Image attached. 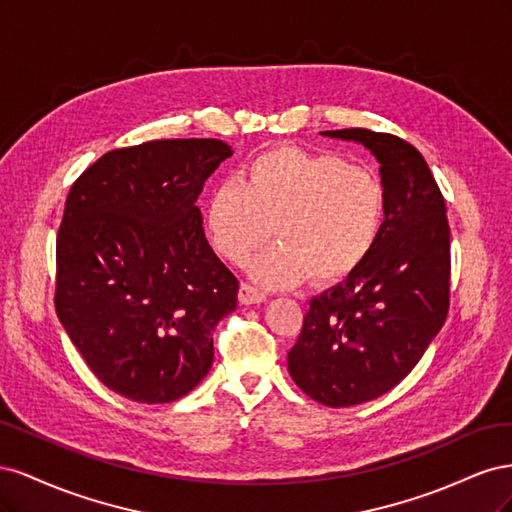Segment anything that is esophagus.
I'll list each match as a JSON object with an SVG mask.
<instances>
[{
    "label": "esophagus",
    "instance_id": "34e87169",
    "mask_svg": "<svg viewBox=\"0 0 512 512\" xmlns=\"http://www.w3.org/2000/svg\"><path fill=\"white\" fill-rule=\"evenodd\" d=\"M265 299H267V294L262 292V290H258V288L250 286V284H241V288H239V301H241L243 305L262 303Z\"/></svg>",
    "mask_w": 512,
    "mask_h": 512
}]
</instances>
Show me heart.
Wrapping results in <instances>:
<instances>
[{"label":"heart","mask_w":512,"mask_h":512,"mask_svg":"<svg viewBox=\"0 0 512 512\" xmlns=\"http://www.w3.org/2000/svg\"><path fill=\"white\" fill-rule=\"evenodd\" d=\"M384 218V188L367 168L333 153L275 147L247 162L239 183L218 185L207 200L205 222L213 250L243 265L271 237L252 277L286 288L309 280H344L374 247Z\"/></svg>","instance_id":"1"}]
</instances>
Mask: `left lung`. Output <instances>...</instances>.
<instances>
[{
  "instance_id": "1",
  "label": "left lung",
  "mask_w": 512,
  "mask_h": 512,
  "mask_svg": "<svg viewBox=\"0 0 512 512\" xmlns=\"http://www.w3.org/2000/svg\"><path fill=\"white\" fill-rule=\"evenodd\" d=\"M380 162L384 222L361 267L309 301L288 352L290 378L318 404L348 408L391 391L421 361L448 314L451 228L425 158L365 128L320 132Z\"/></svg>"
}]
</instances>
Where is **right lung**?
Here are the masks:
<instances>
[{
	"mask_svg": "<svg viewBox=\"0 0 512 512\" xmlns=\"http://www.w3.org/2000/svg\"><path fill=\"white\" fill-rule=\"evenodd\" d=\"M232 149L173 138L113 149L74 181L57 235L55 309L96 378L138 404L188 395L239 282L196 198Z\"/></svg>",
	"mask_w": 512,
	"mask_h": 512,
	"instance_id": "obj_1",
	"label": "right lung"
}]
</instances>
